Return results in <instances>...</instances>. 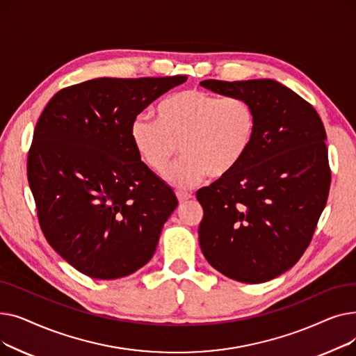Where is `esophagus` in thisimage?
<instances>
[{"mask_svg":"<svg viewBox=\"0 0 356 356\" xmlns=\"http://www.w3.org/2000/svg\"><path fill=\"white\" fill-rule=\"evenodd\" d=\"M176 196H177V199H179L180 203L192 199V193H188V192H176Z\"/></svg>","mask_w":356,"mask_h":356,"instance_id":"34e87169","label":"esophagus"}]
</instances>
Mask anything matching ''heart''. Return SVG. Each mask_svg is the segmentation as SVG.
I'll list each match as a JSON object with an SVG mask.
<instances>
[{"label": "heart", "mask_w": 356, "mask_h": 356, "mask_svg": "<svg viewBox=\"0 0 356 356\" xmlns=\"http://www.w3.org/2000/svg\"><path fill=\"white\" fill-rule=\"evenodd\" d=\"M255 131L257 109L248 99L184 89L160 102L157 120L137 115L129 125V138L156 173L165 170L180 147L183 156L165 172V180L189 188L207 175L231 173L248 153Z\"/></svg>", "instance_id": "obj_1"}]
</instances>
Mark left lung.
Masks as SVG:
<instances>
[{
	"mask_svg": "<svg viewBox=\"0 0 356 356\" xmlns=\"http://www.w3.org/2000/svg\"><path fill=\"white\" fill-rule=\"evenodd\" d=\"M257 109L245 157L197 191L199 244L209 264L242 283H264L290 270L307 250L326 207L330 167L317 111L273 79L202 81Z\"/></svg>",
	"mask_w": 356,
	"mask_h": 356,
	"instance_id": "8db88e82",
	"label": "left lung"
}]
</instances>
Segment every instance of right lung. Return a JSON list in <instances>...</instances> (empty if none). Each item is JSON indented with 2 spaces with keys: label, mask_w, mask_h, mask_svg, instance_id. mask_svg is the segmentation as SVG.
I'll list each match as a JSON object with an SVG mask.
<instances>
[{
  "label": "right lung",
  "mask_w": 356,
  "mask_h": 356,
  "mask_svg": "<svg viewBox=\"0 0 356 356\" xmlns=\"http://www.w3.org/2000/svg\"><path fill=\"white\" fill-rule=\"evenodd\" d=\"M186 76L99 78L60 89L35 124L27 179L51 248L92 278L136 273L152 259L173 191L141 161L133 120Z\"/></svg>",
  "instance_id": "1"
}]
</instances>
